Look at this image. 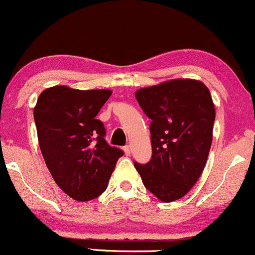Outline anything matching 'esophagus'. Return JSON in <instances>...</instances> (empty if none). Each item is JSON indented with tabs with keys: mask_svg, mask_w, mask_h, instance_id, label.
Returning <instances> with one entry per match:
<instances>
[{
	"mask_svg": "<svg viewBox=\"0 0 255 255\" xmlns=\"http://www.w3.org/2000/svg\"><path fill=\"white\" fill-rule=\"evenodd\" d=\"M123 151H125L126 155H130V151H132V147H130L129 145H126V146L123 147Z\"/></svg>",
	"mask_w": 255,
	"mask_h": 255,
	"instance_id": "34e87169",
	"label": "esophagus"
}]
</instances>
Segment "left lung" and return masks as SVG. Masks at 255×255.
Returning <instances> with one entry per match:
<instances>
[{"label": "left lung", "mask_w": 255, "mask_h": 255, "mask_svg": "<svg viewBox=\"0 0 255 255\" xmlns=\"http://www.w3.org/2000/svg\"><path fill=\"white\" fill-rule=\"evenodd\" d=\"M151 120L152 157L134 163L142 184L162 202L184 197L202 174L211 150L214 103L203 82L175 78L135 92Z\"/></svg>", "instance_id": "8db88e82"}]
</instances>
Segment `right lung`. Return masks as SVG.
Wrapping results in <instances>:
<instances>
[{"label":"right lung","mask_w":255,"mask_h":255,"mask_svg":"<svg viewBox=\"0 0 255 255\" xmlns=\"http://www.w3.org/2000/svg\"><path fill=\"white\" fill-rule=\"evenodd\" d=\"M113 92L54 86L44 89L33 108L40 149L57 185L74 200L87 202L108 187L123 151L106 142L96 119Z\"/></svg>","instance_id":"1"}]
</instances>
